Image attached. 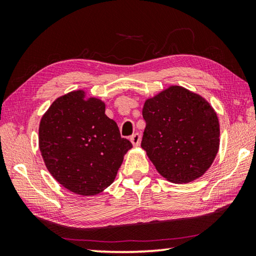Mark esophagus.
Wrapping results in <instances>:
<instances>
[{"label":"esophagus","mask_w":256,"mask_h":256,"mask_svg":"<svg viewBox=\"0 0 256 256\" xmlns=\"http://www.w3.org/2000/svg\"><path fill=\"white\" fill-rule=\"evenodd\" d=\"M140 138H142V136H140V134L135 133V134L132 135L131 138H130V140H131V142H132V144L134 146H138L140 143Z\"/></svg>","instance_id":"34e87169"}]
</instances>
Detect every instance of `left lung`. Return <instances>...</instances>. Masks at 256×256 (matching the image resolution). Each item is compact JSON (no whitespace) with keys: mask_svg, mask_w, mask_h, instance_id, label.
I'll return each instance as SVG.
<instances>
[{"mask_svg":"<svg viewBox=\"0 0 256 256\" xmlns=\"http://www.w3.org/2000/svg\"><path fill=\"white\" fill-rule=\"evenodd\" d=\"M142 148L162 177L184 184L202 176L220 143L216 113L202 96L174 86L143 108Z\"/></svg>","mask_w":256,"mask_h":256,"instance_id":"left-lung-1","label":"left lung"}]
</instances>
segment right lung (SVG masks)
I'll return each instance as SVG.
<instances>
[{
	"label": "right lung",
	"mask_w": 256,
	"mask_h": 256,
	"mask_svg": "<svg viewBox=\"0 0 256 256\" xmlns=\"http://www.w3.org/2000/svg\"><path fill=\"white\" fill-rule=\"evenodd\" d=\"M101 100L72 91L52 103L40 124V150L47 170L66 189L81 196L101 192L113 182L132 148Z\"/></svg>",
	"instance_id": "obj_1"
}]
</instances>
